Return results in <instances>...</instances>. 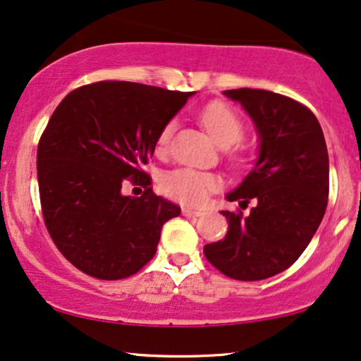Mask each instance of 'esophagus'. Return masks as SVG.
Segmentation results:
<instances>
[{
    "instance_id": "esophagus-1",
    "label": "esophagus",
    "mask_w": 361,
    "mask_h": 361,
    "mask_svg": "<svg viewBox=\"0 0 361 361\" xmlns=\"http://www.w3.org/2000/svg\"><path fill=\"white\" fill-rule=\"evenodd\" d=\"M181 213L185 214V216H202V212H198V209H191V208H183L181 209Z\"/></svg>"
}]
</instances>
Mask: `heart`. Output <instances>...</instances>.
I'll return each instance as SVG.
<instances>
[{
    "label": "heart",
    "instance_id": "1",
    "mask_svg": "<svg viewBox=\"0 0 361 361\" xmlns=\"http://www.w3.org/2000/svg\"><path fill=\"white\" fill-rule=\"evenodd\" d=\"M200 120L221 148L233 147L243 138V120L230 104L221 102L209 103L208 106L203 108ZM173 131H175V121L166 123L163 130L159 131L157 140L159 152L166 148ZM220 188V176L213 175V173L193 170V168H178V170L166 173L161 180V190L165 191L166 196L180 203L190 204V207H203L212 193Z\"/></svg>",
    "mask_w": 361,
    "mask_h": 361
}]
</instances>
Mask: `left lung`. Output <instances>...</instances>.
<instances>
[{
	"label": "left lung",
	"instance_id": "1",
	"mask_svg": "<svg viewBox=\"0 0 361 361\" xmlns=\"http://www.w3.org/2000/svg\"><path fill=\"white\" fill-rule=\"evenodd\" d=\"M223 94L243 106L259 141L253 170L226 200L255 204L248 216L221 212L226 236L203 253L233 280H264L300 258L323 220L330 186L325 136L317 116L288 97L252 88Z\"/></svg>",
	"mask_w": 361,
	"mask_h": 361
}]
</instances>
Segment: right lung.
Segmentation results:
<instances>
[{"label":"right lung","instance_id":"add662e5","mask_svg":"<svg viewBox=\"0 0 361 361\" xmlns=\"http://www.w3.org/2000/svg\"><path fill=\"white\" fill-rule=\"evenodd\" d=\"M195 91L98 81L71 91L38 145L41 209L68 262L99 280L135 275L157 253L161 228L180 207L157 196L141 168L159 131ZM147 188L136 199L121 188Z\"/></svg>","mask_w":361,"mask_h":361}]
</instances>
